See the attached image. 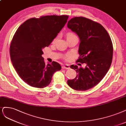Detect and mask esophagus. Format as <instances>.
<instances>
[{
	"label": "esophagus",
	"mask_w": 126,
	"mask_h": 126,
	"mask_svg": "<svg viewBox=\"0 0 126 126\" xmlns=\"http://www.w3.org/2000/svg\"><path fill=\"white\" fill-rule=\"evenodd\" d=\"M62 68L63 69H70V67H69V65L68 64H66V65H64L62 67Z\"/></svg>",
	"instance_id": "34e87169"
}]
</instances>
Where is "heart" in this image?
Instances as JSON below:
<instances>
[{"label":"heart","instance_id":"1","mask_svg":"<svg viewBox=\"0 0 126 126\" xmlns=\"http://www.w3.org/2000/svg\"><path fill=\"white\" fill-rule=\"evenodd\" d=\"M76 36L74 34L71 33V32H69L67 33V38H69V37H72V36ZM57 39V37H56V38H55V40H54V42H55L56 41V40Z\"/></svg>","mask_w":126,"mask_h":126}]
</instances>
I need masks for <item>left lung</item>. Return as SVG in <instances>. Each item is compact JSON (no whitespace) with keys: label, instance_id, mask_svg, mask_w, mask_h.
<instances>
[{"label":"left lung","instance_id":"obj_1","mask_svg":"<svg viewBox=\"0 0 126 126\" xmlns=\"http://www.w3.org/2000/svg\"><path fill=\"white\" fill-rule=\"evenodd\" d=\"M67 27L76 33L80 39L79 59L85 63V68L71 65L78 75L67 83L72 89L86 91L93 88L105 76L110 68L113 47L109 34L98 23L84 17H75L68 22Z\"/></svg>","mask_w":126,"mask_h":126}]
</instances>
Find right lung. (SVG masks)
<instances>
[{"label": "right lung", "instance_id": "1", "mask_svg": "<svg viewBox=\"0 0 126 126\" xmlns=\"http://www.w3.org/2000/svg\"><path fill=\"white\" fill-rule=\"evenodd\" d=\"M68 17L54 15L31 18L17 29L10 44V58L19 77L30 86L46 87L54 73L61 70V66L55 62L45 64L42 49L57 36Z\"/></svg>", "mask_w": 126, "mask_h": 126}]
</instances>
